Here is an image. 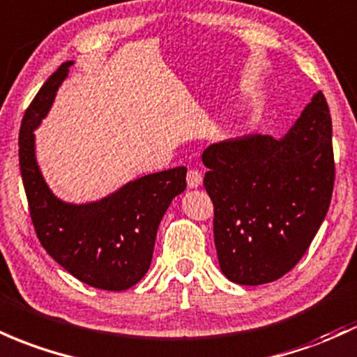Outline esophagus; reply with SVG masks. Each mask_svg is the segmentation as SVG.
I'll return each mask as SVG.
<instances>
[{"instance_id": "34e87169", "label": "esophagus", "mask_w": 357, "mask_h": 357, "mask_svg": "<svg viewBox=\"0 0 357 357\" xmlns=\"http://www.w3.org/2000/svg\"><path fill=\"white\" fill-rule=\"evenodd\" d=\"M186 181H188V186H190V188H198L203 181V174L197 169H190V171H188Z\"/></svg>"}]
</instances>
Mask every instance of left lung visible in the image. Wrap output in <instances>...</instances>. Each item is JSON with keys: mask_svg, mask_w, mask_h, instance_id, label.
<instances>
[{"mask_svg": "<svg viewBox=\"0 0 357 357\" xmlns=\"http://www.w3.org/2000/svg\"><path fill=\"white\" fill-rule=\"evenodd\" d=\"M202 159L222 273L256 287L291 271L319 232L334 190L324 93L313 95L283 139L252 134L225 140L206 147Z\"/></svg>", "mask_w": 357, "mask_h": 357, "instance_id": "left-lung-1", "label": "left lung"}]
</instances>
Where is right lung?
<instances>
[{
  "label": "right lung",
  "mask_w": 357,
  "mask_h": 357,
  "mask_svg": "<svg viewBox=\"0 0 357 357\" xmlns=\"http://www.w3.org/2000/svg\"><path fill=\"white\" fill-rule=\"evenodd\" d=\"M73 64L64 62L45 81L23 115L18 137L23 188L35 232L49 256L89 287L121 291L149 271L159 223L172 198L186 188V167L142 176L100 202L74 205L59 199L38 169L33 130Z\"/></svg>",
  "instance_id": "add662e5"
}]
</instances>
